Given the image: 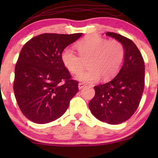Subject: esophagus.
I'll use <instances>...</instances> for the list:
<instances>
[{"label":"esophagus","instance_id":"34e87169","mask_svg":"<svg viewBox=\"0 0 158 158\" xmlns=\"http://www.w3.org/2000/svg\"><path fill=\"white\" fill-rule=\"evenodd\" d=\"M85 84H84V83H78V88H79L80 90L82 89V88L85 87Z\"/></svg>","mask_w":158,"mask_h":158}]
</instances>
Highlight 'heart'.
<instances>
[{"label": "heart", "mask_w": 158, "mask_h": 158, "mask_svg": "<svg viewBox=\"0 0 158 158\" xmlns=\"http://www.w3.org/2000/svg\"><path fill=\"white\" fill-rule=\"evenodd\" d=\"M79 55L70 48L64 49L61 60L67 70L77 73L83 67V60L88 59L87 70L77 73L75 78L84 83H94L102 76L107 80L119 70L124 58L123 45L116 40L108 41L97 36H88L76 44Z\"/></svg>", "instance_id": "obj_1"}]
</instances>
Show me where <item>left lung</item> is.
Returning a JSON list of instances; mask_svg holds the SVG:
<instances>
[{
    "label": "left lung",
    "instance_id": "8db88e82",
    "mask_svg": "<svg viewBox=\"0 0 158 158\" xmlns=\"http://www.w3.org/2000/svg\"><path fill=\"white\" fill-rule=\"evenodd\" d=\"M106 35L123 45L124 58L115 77L95 86L96 94L88 106L98 120L118 124L129 119L139 104L144 87V62L139 50L129 39L113 32Z\"/></svg>",
    "mask_w": 158,
    "mask_h": 158
}]
</instances>
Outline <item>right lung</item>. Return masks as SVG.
<instances>
[{"instance_id": "obj_1", "label": "right lung", "mask_w": 158, "mask_h": 158, "mask_svg": "<svg viewBox=\"0 0 158 158\" xmlns=\"http://www.w3.org/2000/svg\"><path fill=\"white\" fill-rule=\"evenodd\" d=\"M81 36L82 33L42 34L23 45L15 67L14 91L28 119L47 124L67 111L78 91V83L71 80L61 55Z\"/></svg>"}]
</instances>
